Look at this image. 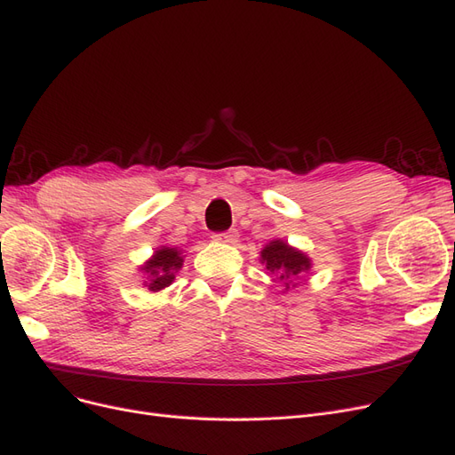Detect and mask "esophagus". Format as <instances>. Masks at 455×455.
Returning <instances> with one entry per match:
<instances>
[{"label":"esophagus","instance_id":"obj_1","mask_svg":"<svg viewBox=\"0 0 455 455\" xmlns=\"http://www.w3.org/2000/svg\"><path fill=\"white\" fill-rule=\"evenodd\" d=\"M214 239H216V241H220V243L235 244V243H237V239H239V233H237V229H229V231H224V233H216Z\"/></svg>","mask_w":455,"mask_h":455}]
</instances>
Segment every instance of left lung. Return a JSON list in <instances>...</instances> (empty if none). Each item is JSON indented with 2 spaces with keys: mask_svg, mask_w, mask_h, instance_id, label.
<instances>
[{
  "mask_svg": "<svg viewBox=\"0 0 455 455\" xmlns=\"http://www.w3.org/2000/svg\"><path fill=\"white\" fill-rule=\"evenodd\" d=\"M259 256V261L266 266L267 273L284 284V291L294 288L298 284L299 275L311 269V259L307 258V254L294 249V246L281 239H275L266 244Z\"/></svg>",
  "mask_w": 455,
  "mask_h": 455,
  "instance_id": "1",
  "label": "left lung"
}]
</instances>
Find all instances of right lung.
<instances>
[{
	"label": "right lung",
	"instance_id": "add662e5",
	"mask_svg": "<svg viewBox=\"0 0 455 455\" xmlns=\"http://www.w3.org/2000/svg\"><path fill=\"white\" fill-rule=\"evenodd\" d=\"M182 261L184 256L178 249H171V246L157 249L156 254L140 267L148 275V281L144 283L148 291L159 292L167 288L174 281V273L182 267Z\"/></svg>",
	"mask_w": 455,
	"mask_h": 455
}]
</instances>
